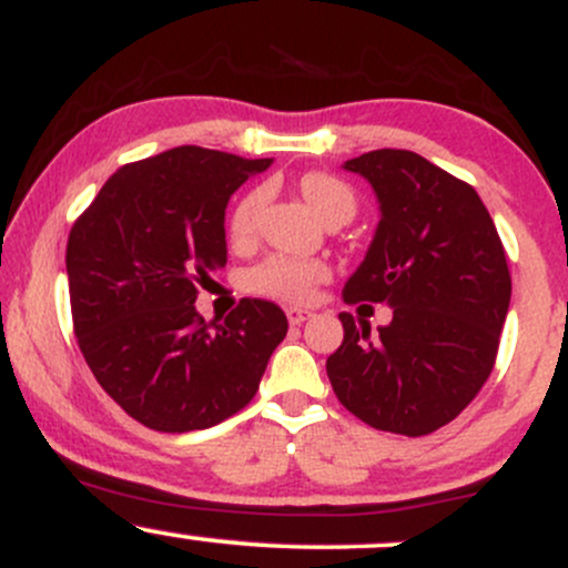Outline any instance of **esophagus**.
<instances>
[{"instance_id":"esophagus-1","label":"esophagus","mask_w":568,"mask_h":568,"mask_svg":"<svg viewBox=\"0 0 568 568\" xmlns=\"http://www.w3.org/2000/svg\"><path fill=\"white\" fill-rule=\"evenodd\" d=\"M285 315H288V323L291 325H302L312 317L310 310H298V306H291V310H285Z\"/></svg>"}]
</instances>
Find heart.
<instances>
[{
  "label": "heart",
  "instance_id": "obj_1",
  "mask_svg": "<svg viewBox=\"0 0 568 568\" xmlns=\"http://www.w3.org/2000/svg\"><path fill=\"white\" fill-rule=\"evenodd\" d=\"M304 200L323 221L334 216L352 219L355 213V194L344 181L328 173H306L298 181ZM264 207V192H251L237 202L230 219V237L234 243H247L256 232L258 213ZM331 270L317 258L270 256L247 275V288L262 296L277 298L285 304H306L315 298L317 285L325 283Z\"/></svg>",
  "mask_w": 568,
  "mask_h": 568
}]
</instances>
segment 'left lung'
<instances>
[{"label":"left lung","mask_w":568,"mask_h":568,"mask_svg":"<svg viewBox=\"0 0 568 568\" xmlns=\"http://www.w3.org/2000/svg\"><path fill=\"white\" fill-rule=\"evenodd\" d=\"M379 202L366 258L344 302L393 306V321L342 312L344 342L325 363L342 406L384 433L419 435L456 419L480 393L510 306L505 247L478 192L406 149L344 162Z\"/></svg>","instance_id":"8db88e82"}]
</instances>
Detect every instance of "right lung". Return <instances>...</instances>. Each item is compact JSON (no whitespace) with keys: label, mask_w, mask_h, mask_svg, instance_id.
Returning <instances> with one entry per match:
<instances>
[{"label":"right lung","mask_w":568,"mask_h":568,"mask_svg":"<svg viewBox=\"0 0 568 568\" xmlns=\"http://www.w3.org/2000/svg\"><path fill=\"white\" fill-rule=\"evenodd\" d=\"M272 160L175 146L120 168L71 226L67 275L90 371L158 433L230 419L256 395L288 321L243 298L224 323L197 312V283L226 264V202Z\"/></svg>","instance_id":"obj_1"}]
</instances>
